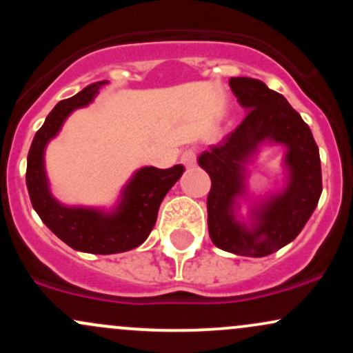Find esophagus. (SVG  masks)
Segmentation results:
<instances>
[{"instance_id": "1", "label": "esophagus", "mask_w": 353, "mask_h": 353, "mask_svg": "<svg viewBox=\"0 0 353 353\" xmlns=\"http://www.w3.org/2000/svg\"><path fill=\"white\" fill-rule=\"evenodd\" d=\"M181 161L182 164L188 165V168H192V165L196 164V151H194V149H185V151L182 152Z\"/></svg>"}]
</instances>
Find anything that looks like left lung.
Masks as SVG:
<instances>
[{"label": "left lung", "instance_id": "left-lung-1", "mask_svg": "<svg viewBox=\"0 0 353 353\" xmlns=\"http://www.w3.org/2000/svg\"><path fill=\"white\" fill-rule=\"evenodd\" d=\"M229 86L247 116L197 159L212 182L209 236L225 252L264 257L292 242L317 208L322 194L319 148L301 114L262 81L230 78ZM264 142L286 145L288 184L254 208L251 224L244 225L235 219V210L236 199L245 195V164Z\"/></svg>", "mask_w": 353, "mask_h": 353}]
</instances>
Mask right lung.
Masks as SVG:
<instances>
[{
  "label": "right lung",
  "mask_w": 353,
  "mask_h": 353,
  "mask_svg": "<svg viewBox=\"0 0 353 353\" xmlns=\"http://www.w3.org/2000/svg\"><path fill=\"white\" fill-rule=\"evenodd\" d=\"M108 81L89 84L70 99H63L48 114L34 134L28 152L26 185L31 204L44 224L74 250L89 254H119L136 249L149 237L157 210L169 189L179 181L184 165L169 169H139L123 190L119 204L111 212L91 208H68L52 197L44 171V149L59 132L64 119L74 109L88 106Z\"/></svg>",
  "instance_id": "add662e5"
}]
</instances>
